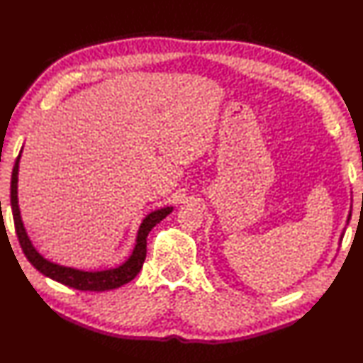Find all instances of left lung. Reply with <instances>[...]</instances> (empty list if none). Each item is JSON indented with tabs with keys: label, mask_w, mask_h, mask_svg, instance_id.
Returning <instances> with one entry per match:
<instances>
[{
	"label": "left lung",
	"mask_w": 363,
	"mask_h": 363,
	"mask_svg": "<svg viewBox=\"0 0 363 363\" xmlns=\"http://www.w3.org/2000/svg\"><path fill=\"white\" fill-rule=\"evenodd\" d=\"M350 218H351V214H350V216H348V222H350ZM342 237H343V234H342Z\"/></svg>",
	"instance_id": "8db88e82"
}]
</instances>
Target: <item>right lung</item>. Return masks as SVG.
Returning a JSON list of instances; mask_svg holds the SVG:
<instances>
[{
  "label": "right lung",
  "mask_w": 363,
  "mask_h": 363,
  "mask_svg": "<svg viewBox=\"0 0 363 363\" xmlns=\"http://www.w3.org/2000/svg\"><path fill=\"white\" fill-rule=\"evenodd\" d=\"M20 155L21 152L18 154V157H16L13 169H12L11 205H12L15 231H16V235H18L21 250L33 267L40 272H43L46 277H50L52 280H57L60 284L74 289H79V291H109V289H115L121 285H125L134 279L140 272L141 267H143L145 259H146L147 234L151 233V229L157 223H160L167 214H171L172 208H163V209L154 211L143 220V223H141L138 229L137 245L134 248V252H132L128 262L123 263L121 267L115 269H108V271H99V272H86V271H78L74 268L60 267V264L50 263L49 260L41 257V255L37 252V250L32 246V242L29 240V237L26 234V229L23 226L20 209H18V199H16V182H18Z\"/></svg>",
  "instance_id": "right-lung-1"
}]
</instances>
